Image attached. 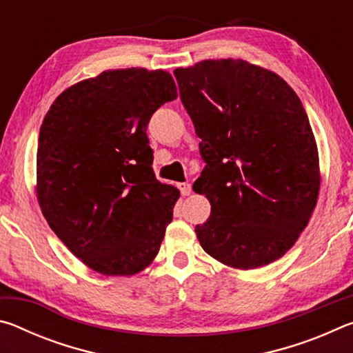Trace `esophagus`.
<instances>
[{"mask_svg": "<svg viewBox=\"0 0 353 353\" xmlns=\"http://www.w3.org/2000/svg\"><path fill=\"white\" fill-rule=\"evenodd\" d=\"M179 190H181L182 196H188L191 193V185L188 182H182L179 183Z\"/></svg>", "mask_w": 353, "mask_h": 353, "instance_id": "34e87169", "label": "esophagus"}]
</instances>
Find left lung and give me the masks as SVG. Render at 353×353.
Masks as SVG:
<instances>
[{
    "label": "left lung",
    "mask_w": 353,
    "mask_h": 353,
    "mask_svg": "<svg viewBox=\"0 0 353 353\" xmlns=\"http://www.w3.org/2000/svg\"><path fill=\"white\" fill-rule=\"evenodd\" d=\"M181 101L205 162L194 182L212 213L202 249L238 270L270 265L294 246L319 194V157L307 112L272 71L221 59L176 68Z\"/></svg>",
    "instance_id": "obj_1"
}]
</instances>
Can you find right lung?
Returning a JSON list of instances; mask_svg holds the SVG:
<instances>
[{
	"label": "right lung",
	"instance_id": "obj_1",
	"mask_svg": "<svg viewBox=\"0 0 353 353\" xmlns=\"http://www.w3.org/2000/svg\"><path fill=\"white\" fill-rule=\"evenodd\" d=\"M176 98L163 70H110L59 94L41 123V213L93 271L134 276L159 254L181 193L155 179L146 128Z\"/></svg>",
	"mask_w": 353,
	"mask_h": 353
}]
</instances>
